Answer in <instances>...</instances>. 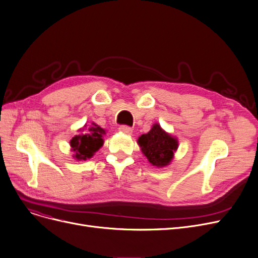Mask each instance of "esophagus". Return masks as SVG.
Here are the masks:
<instances>
[{
    "label": "esophagus",
    "instance_id": "34e87169",
    "mask_svg": "<svg viewBox=\"0 0 258 258\" xmlns=\"http://www.w3.org/2000/svg\"><path fill=\"white\" fill-rule=\"evenodd\" d=\"M119 131L123 134H125V135H132V133H133V130L130 126H126V125H121L119 127Z\"/></svg>",
    "mask_w": 258,
    "mask_h": 258
}]
</instances>
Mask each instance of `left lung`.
Returning a JSON list of instances; mask_svg holds the SVG:
<instances>
[{
  "instance_id": "1",
  "label": "left lung",
  "mask_w": 258,
  "mask_h": 258,
  "mask_svg": "<svg viewBox=\"0 0 258 258\" xmlns=\"http://www.w3.org/2000/svg\"><path fill=\"white\" fill-rule=\"evenodd\" d=\"M137 142L145 158L158 169L171 164L178 150V139L165 132L158 123H154L150 132L142 134Z\"/></svg>"
}]
</instances>
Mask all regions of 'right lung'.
Instances as JSON below:
<instances>
[{
	"mask_svg": "<svg viewBox=\"0 0 258 258\" xmlns=\"http://www.w3.org/2000/svg\"><path fill=\"white\" fill-rule=\"evenodd\" d=\"M79 134L74 136L70 141L71 151L74 153L73 157L76 160H87L95 155L96 152L104 143L103 136L105 130L92 122L91 124H85L78 130Z\"/></svg>",
	"mask_w": 258,
	"mask_h": 258,
	"instance_id": "add662e5",
	"label": "right lung"
}]
</instances>
